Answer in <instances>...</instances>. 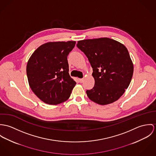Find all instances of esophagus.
<instances>
[{"mask_svg": "<svg viewBox=\"0 0 156 156\" xmlns=\"http://www.w3.org/2000/svg\"><path fill=\"white\" fill-rule=\"evenodd\" d=\"M79 81H80V83H83L84 81V79L83 78H80V79H79Z\"/></svg>", "mask_w": 156, "mask_h": 156, "instance_id": "34e87169", "label": "esophagus"}]
</instances>
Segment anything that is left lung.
<instances>
[{
    "instance_id": "left-lung-1",
    "label": "left lung",
    "mask_w": 156,
    "mask_h": 156,
    "mask_svg": "<svg viewBox=\"0 0 156 156\" xmlns=\"http://www.w3.org/2000/svg\"><path fill=\"white\" fill-rule=\"evenodd\" d=\"M76 46L93 68L95 83L92 89L86 91L88 98L102 105L117 101L128 88L133 73L126 47L107 37L80 41Z\"/></svg>"
}]
</instances>
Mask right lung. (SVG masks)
<instances>
[{
  "label": "right lung",
  "mask_w": 156,
  "mask_h": 156,
  "mask_svg": "<svg viewBox=\"0 0 156 156\" xmlns=\"http://www.w3.org/2000/svg\"><path fill=\"white\" fill-rule=\"evenodd\" d=\"M75 41L48 42L30 57L26 68L30 87L42 101L61 104L69 99L76 82L69 74L68 55Z\"/></svg>",
  "instance_id": "1"
}]
</instances>
